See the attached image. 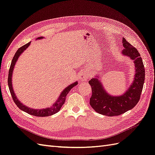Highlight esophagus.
<instances>
[{"mask_svg":"<svg viewBox=\"0 0 155 155\" xmlns=\"http://www.w3.org/2000/svg\"><path fill=\"white\" fill-rule=\"evenodd\" d=\"M89 74L87 71H83L79 74V79L81 81H85L88 79V77H89Z\"/></svg>","mask_w":155,"mask_h":155,"instance_id":"obj_1","label":"esophagus"}]
</instances>
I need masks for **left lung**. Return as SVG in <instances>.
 <instances>
[{
  "mask_svg": "<svg viewBox=\"0 0 155 155\" xmlns=\"http://www.w3.org/2000/svg\"><path fill=\"white\" fill-rule=\"evenodd\" d=\"M123 44L124 49L121 55L132 59L135 66L134 80L126 92L119 96L110 94L98 74L89 81L92 89L90 105L98 114L109 117L121 115L135 107L140 100L145 81V68L140 54L124 38Z\"/></svg>",
  "mask_w": 155,
  "mask_h": 155,
  "instance_id": "left-lung-1",
  "label": "left lung"
}]
</instances>
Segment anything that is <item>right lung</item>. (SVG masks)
I'll use <instances>...</instances> for the list:
<instances>
[{"mask_svg":"<svg viewBox=\"0 0 155 155\" xmlns=\"http://www.w3.org/2000/svg\"><path fill=\"white\" fill-rule=\"evenodd\" d=\"M44 37L41 36V37L37 38L36 40H41ZM30 45H31V41L26 44L25 45H24L23 46L19 48L18 51H16L14 57H13V59L12 61V63L9 70V73H8V87H9V89H10L12 98H13L14 101L17 105V106H18L21 110L26 112L30 115L37 116V117H48V116L52 115L53 114H56V113H57L60 110L62 106L63 105L65 102L66 95L68 94V93L70 91V90L72 89L74 87L78 85V81H76L72 83V84H70L68 87H66L65 89L61 92V93L60 94L59 96H58L56 102L54 103L52 105V106L51 107L43 108V109H33L24 105V104L22 102H21L18 100V98H17V96L15 94V92L13 89V85H12V75H13V71L15 67V65L17 62V61L18 60V58L24 52L25 50H26L28 48V46Z\"/></svg>","mask_w":155,"mask_h":155,"instance_id":"obj_1","label":"right lung"}]
</instances>
